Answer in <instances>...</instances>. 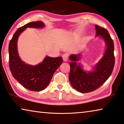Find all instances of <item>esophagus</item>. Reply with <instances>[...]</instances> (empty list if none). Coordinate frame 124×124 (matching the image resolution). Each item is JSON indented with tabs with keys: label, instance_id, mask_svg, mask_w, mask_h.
<instances>
[{
	"label": "esophagus",
	"instance_id": "1",
	"mask_svg": "<svg viewBox=\"0 0 124 124\" xmlns=\"http://www.w3.org/2000/svg\"><path fill=\"white\" fill-rule=\"evenodd\" d=\"M62 58H63V60L64 62H66V61H67L68 60V56L67 54H63L62 55Z\"/></svg>",
	"mask_w": 124,
	"mask_h": 124
}]
</instances>
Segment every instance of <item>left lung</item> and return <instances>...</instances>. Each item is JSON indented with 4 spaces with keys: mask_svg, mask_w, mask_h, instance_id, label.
<instances>
[{
    "mask_svg": "<svg viewBox=\"0 0 124 124\" xmlns=\"http://www.w3.org/2000/svg\"><path fill=\"white\" fill-rule=\"evenodd\" d=\"M95 27L96 36L100 35L104 40L107 49L103 58L94 67L93 71L86 72L80 64H77L76 61L80 58V54L70 56L71 60L70 63V82L74 89L82 93L93 92L103 85L110 76L115 64L113 39L107 29L97 25Z\"/></svg>",
    "mask_w": 124,
    "mask_h": 124,
    "instance_id": "8db88e82",
    "label": "left lung"
}]
</instances>
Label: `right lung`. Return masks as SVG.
<instances>
[{
	"label": "right lung",
	"instance_id": "1",
	"mask_svg": "<svg viewBox=\"0 0 124 124\" xmlns=\"http://www.w3.org/2000/svg\"><path fill=\"white\" fill-rule=\"evenodd\" d=\"M45 26L41 21L27 23L17 29L9 45V65L13 77L23 87L32 91L45 89L48 85L54 73L62 64L61 57L53 58L47 56L36 66L29 65L21 60L17 50V41L20 34L27 27L42 28Z\"/></svg>",
	"mask_w": 124,
	"mask_h": 124
}]
</instances>
